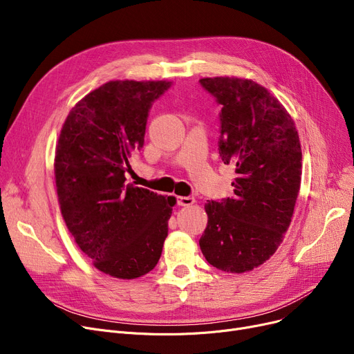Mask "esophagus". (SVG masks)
<instances>
[{
    "instance_id": "obj_1",
    "label": "esophagus",
    "mask_w": 354,
    "mask_h": 354,
    "mask_svg": "<svg viewBox=\"0 0 354 354\" xmlns=\"http://www.w3.org/2000/svg\"><path fill=\"white\" fill-rule=\"evenodd\" d=\"M178 203L180 207H191L195 203L194 196H178Z\"/></svg>"
}]
</instances>
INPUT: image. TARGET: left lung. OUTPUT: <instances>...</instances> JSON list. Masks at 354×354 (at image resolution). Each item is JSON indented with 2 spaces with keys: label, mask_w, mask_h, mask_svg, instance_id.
<instances>
[{
  "label": "left lung",
  "mask_w": 354,
  "mask_h": 354,
  "mask_svg": "<svg viewBox=\"0 0 354 354\" xmlns=\"http://www.w3.org/2000/svg\"><path fill=\"white\" fill-rule=\"evenodd\" d=\"M221 104L219 156L234 165V198L208 201L199 247L215 268L241 274L264 264L284 239L301 185V146L292 118L250 79L199 80Z\"/></svg>",
  "instance_id": "left-lung-1"
}]
</instances>
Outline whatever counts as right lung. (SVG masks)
Here are the masks:
<instances>
[{"instance_id":"add662e5","label":"right lung","mask_w":354,"mask_h":354,"mask_svg":"<svg viewBox=\"0 0 354 354\" xmlns=\"http://www.w3.org/2000/svg\"><path fill=\"white\" fill-rule=\"evenodd\" d=\"M171 82L111 80L70 110L55 146L54 178L66 225L99 271L133 280L158 264L176 198L126 185L143 146L147 111Z\"/></svg>"}]
</instances>
